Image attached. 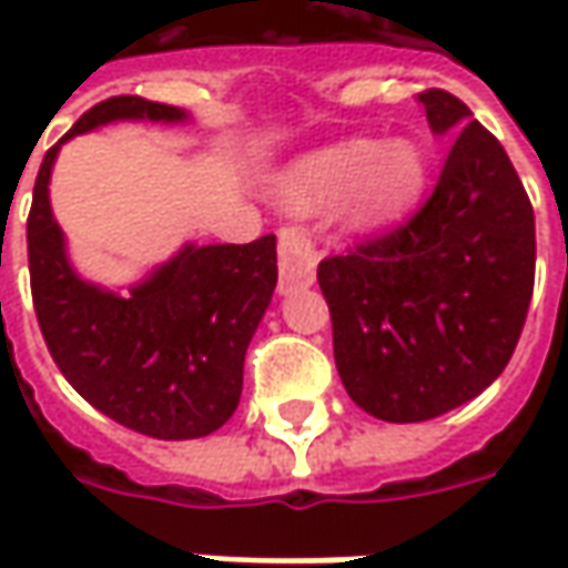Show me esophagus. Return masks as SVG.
<instances>
[{
  "label": "esophagus",
  "mask_w": 568,
  "mask_h": 568,
  "mask_svg": "<svg viewBox=\"0 0 568 568\" xmlns=\"http://www.w3.org/2000/svg\"><path fill=\"white\" fill-rule=\"evenodd\" d=\"M277 258H281V294H294L316 281L318 252L303 227H284L277 236Z\"/></svg>",
  "instance_id": "1"
}]
</instances>
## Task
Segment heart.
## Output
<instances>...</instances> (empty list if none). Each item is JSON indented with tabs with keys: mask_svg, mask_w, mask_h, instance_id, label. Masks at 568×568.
I'll return each mask as SVG.
<instances>
[{
	"mask_svg": "<svg viewBox=\"0 0 568 568\" xmlns=\"http://www.w3.org/2000/svg\"><path fill=\"white\" fill-rule=\"evenodd\" d=\"M424 176V154L410 139H354L296 164L281 192L300 211H325L344 199V217L354 227H382L414 205Z\"/></svg>",
	"mask_w": 568,
	"mask_h": 568,
	"instance_id": "1",
	"label": "heart"
}]
</instances>
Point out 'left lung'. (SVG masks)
<instances>
[{"mask_svg":"<svg viewBox=\"0 0 568 568\" xmlns=\"http://www.w3.org/2000/svg\"><path fill=\"white\" fill-rule=\"evenodd\" d=\"M417 100L452 135L433 195L402 227L318 262L341 382L388 424L477 398L513 357L535 291V207L509 154L455 94Z\"/></svg>","mask_w":568,"mask_h":568,"instance_id":"1","label":"left lung"}]
</instances>
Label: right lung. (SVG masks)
<instances>
[{"label":"right lung","mask_w":568,"mask_h":568,"mask_svg":"<svg viewBox=\"0 0 568 568\" xmlns=\"http://www.w3.org/2000/svg\"><path fill=\"white\" fill-rule=\"evenodd\" d=\"M116 120L189 116L154 100L110 98L47 151L28 214L33 310L55 366L100 414L154 439H199L240 404L246 347L277 284L274 236L186 243L129 294L78 277L50 207V173L69 139Z\"/></svg>","instance_id":"obj_1"}]
</instances>
